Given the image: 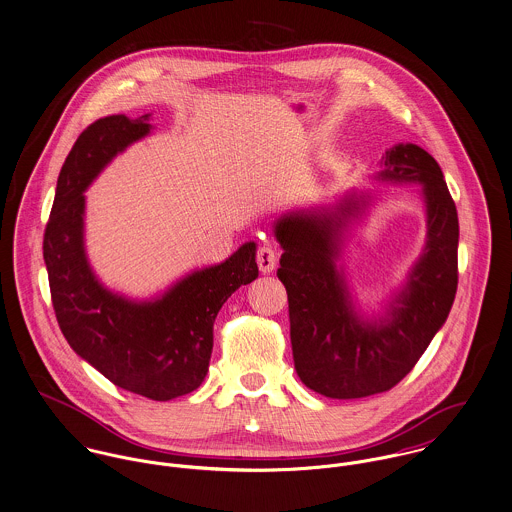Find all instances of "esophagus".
<instances>
[{
	"instance_id": "1",
	"label": "esophagus",
	"mask_w": 512,
	"mask_h": 512,
	"mask_svg": "<svg viewBox=\"0 0 512 512\" xmlns=\"http://www.w3.org/2000/svg\"><path fill=\"white\" fill-rule=\"evenodd\" d=\"M257 265L261 273H271L277 265V249L273 245H261L257 249Z\"/></svg>"
}]
</instances>
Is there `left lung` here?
I'll use <instances>...</instances> for the list:
<instances>
[{
	"label": "left lung",
	"instance_id": "1",
	"mask_svg": "<svg viewBox=\"0 0 512 512\" xmlns=\"http://www.w3.org/2000/svg\"><path fill=\"white\" fill-rule=\"evenodd\" d=\"M385 180L420 182L428 208V241L389 318L361 322L336 271L338 231L357 202L338 214H290L275 235L283 245L277 277L288 294L294 367L300 381L328 398L391 391L422 357L446 322L457 290L459 224L454 198L436 159L418 145L383 157Z\"/></svg>",
	"mask_w": 512,
	"mask_h": 512
}]
</instances>
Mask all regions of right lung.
<instances>
[{
    "mask_svg": "<svg viewBox=\"0 0 512 512\" xmlns=\"http://www.w3.org/2000/svg\"><path fill=\"white\" fill-rule=\"evenodd\" d=\"M147 121L149 115H108L78 135L58 174L43 257L55 316L70 347L115 387L172 400L202 385L216 316L259 269L249 241L226 263L192 273L155 302H129L94 279L82 241V192L119 151L149 133Z\"/></svg>",
    "mask_w": 512,
    "mask_h": 512,
    "instance_id": "right-lung-1",
    "label": "right lung"
}]
</instances>
